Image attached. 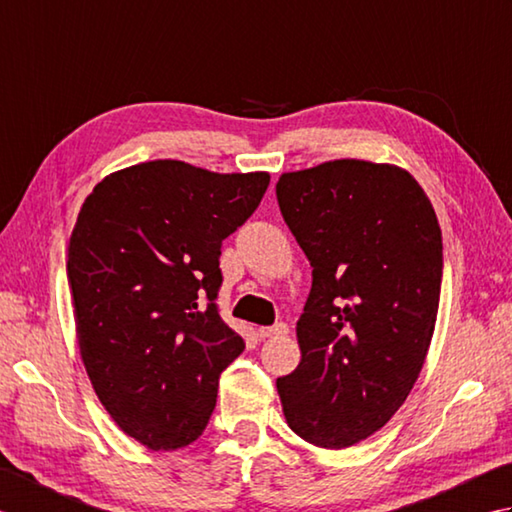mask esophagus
<instances>
[{
  "instance_id": "34e87169",
  "label": "esophagus",
  "mask_w": 512,
  "mask_h": 512,
  "mask_svg": "<svg viewBox=\"0 0 512 512\" xmlns=\"http://www.w3.org/2000/svg\"><path fill=\"white\" fill-rule=\"evenodd\" d=\"M258 333H260V338H263V340L265 338H285L289 333V327L280 322V325H274V327H263Z\"/></svg>"
}]
</instances>
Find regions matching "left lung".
<instances>
[{"instance_id":"obj_1","label":"left lung","mask_w":512,"mask_h":512,"mask_svg":"<svg viewBox=\"0 0 512 512\" xmlns=\"http://www.w3.org/2000/svg\"><path fill=\"white\" fill-rule=\"evenodd\" d=\"M278 205L314 267L300 364L276 380L289 429L347 448L409 398L435 331L442 229L400 165L338 159L280 174Z\"/></svg>"}]
</instances>
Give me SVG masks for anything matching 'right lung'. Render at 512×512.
I'll use <instances>...</instances> for the list:
<instances>
[{
  "instance_id": "obj_1",
  "label": "right lung",
  "mask_w": 512,
  "mask_h": 512,
  "mask_svg": "<svg viewBox=\"0 0 512 512\" xmlns=\"http://www.w3.org/2000/svg\"><path fill=\"white\" fill-rule=\"evenodd\" d=\"M267 185L269 172L159 159L108 174L81 205L68 243L81 362L103 409L152 451L203 433L245 349L214 305L218 256Z\"/></svg>"
}]
</instances>
